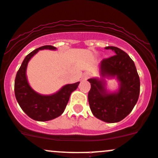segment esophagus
Returning a JSON list of instances; mask_svg holds the SVG:
<instances>
[{
    "instance_id": "34e87169",
    "label": "esophagus",
    "mask_w": 158,
    "mask_h": 158,
    "mask_svg": "<svg viewBox=\"0 0 158 158\" xmlns=\"http://www.w3.org/2000/svg\"><path fill=\"white\" fill-rule=\"evenodd\" d=\"M89 76H90V74H87V75H86V77H86V78H87V77H89Z\"/></svg>"
}]
</instances>
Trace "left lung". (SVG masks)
Instances as JSON below:
<instances>
[{"instance_id": "1", "label": "left lung", "mask_w": 158, "mask_h": 158, "mask_svg": "<svg viewBox=\"0 0 158 158\" xmlns=\"http://www.w3.org/2000/svg\"><path fill=\"white\" fill-rule=\"evenodd\" d=\"M113 56L100 62L102 78H90V90L88 101L92 113L95 117L109 123L120 122L133 110L139 100L140 79L134 61L120 48L107 46ZM105 77H115L120 83L116 92L110 93L105 88Z\"/></svg>"}]
</instances>
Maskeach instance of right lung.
<instances>
[{
	"instance_id": "1",
	"label": "right lung",
	"mask_w": 158,
	"mask_h": 158,
	"mask_svg": "<svg viewBox=\"0 0 158 158\" xmlns=\"http://www.w3.org/2000/svg\"><path fill=\"white\" fill-rule=\"evenodd\" d=\"M43 49L55 50L56 48L52 45H44L27 55L17 71L14 83L15 97L19 106L29 117L40 122L49 121L62 114L71 93L77 88L80 84L77 82L66 84L52 95H42L35 92L29 84L26 72L31 58Z\"/></svg>"
}]
</instances>
